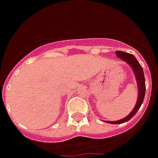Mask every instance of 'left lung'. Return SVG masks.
<instances>
[{
	"label": "left lung",
	"mask_w": 158,
	"mask_h": 158,
	"mask_svg": "<svg viewBox=\"0 0 158 158\" xmlns=\"http://www.w3.org/2000/svg\"><path fill=\"white\" fill-rule=\"evenodd\" d=\"M116 56L120 59H122L123 60H124L125 62H127L131 67L133 71H134L138 87V98L136 105H135L134 110H133V111L128 116H127L126 118L121 119L119 121H114V122L106 121V123H111V124H121V123H127L130 119L132 118L134 115L136 114L139 108L141 107V106H142V102H143L145 94V82L143 69H142V67L140 65L138 60H137V59L135 58V56L132 54H130V53L123 52L122 51H116Z\"/></svg>",
	"instance_id": "8db88e82"
}]
</instances>
